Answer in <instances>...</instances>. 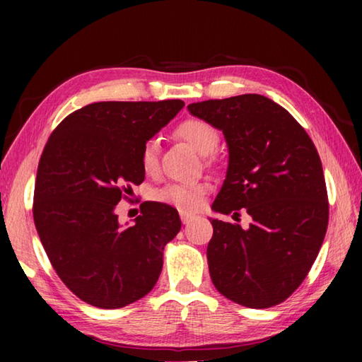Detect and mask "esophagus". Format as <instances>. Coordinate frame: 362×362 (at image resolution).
I'll list each match as a JSON object with an SVG mask.
<instances>
[{"mask_svg": "<svg viewBox=\"0 0 362 362\" xmlns=\"http://www.w3.org/2000/svg\"><path fill=\"white\" fill-rule=\"evenodd\" d=\"M194 218H196V217H194V216H192V214L180 212V220H182V223H183V225L189 223V222H192V220H194Z\"/></svg>", "mask_w": 362, "mask_h": 362, "instance_id": "obj_1", "label": "esophagus"}]
</instances>
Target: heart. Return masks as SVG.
Returning <instances> with one entry per match:
<instances>
[{"instance_id": "b5f03b06", "label": "heart", "mask_w": 362, "mask_h": 362, "mask_svg": "<svg viewBox=\"0 0 362 362\" xmlns=\"http://www.w3.org/2000/svg\"><path fill=\"white\" fill-rule=\"evenodd\" d=\"M175 136L185 140L193 146L199 155H211L217 148L218 132L216 127L203 119H187L180 122L175 129ZM159 146L155 139L146 140L142 150H140V166L144 173L153 175L158 173L159 168ZM207 183L193 182V183H168L159 188L155 193V199L159 203L174 206L175 209L182 212H194L198 211L204 203V196L207 193Z\"/></svg>"}]
</instances>
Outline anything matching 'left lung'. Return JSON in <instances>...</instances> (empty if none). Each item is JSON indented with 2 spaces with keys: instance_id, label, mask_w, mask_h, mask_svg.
Listing matches in <instances>:
<instances>
[{
  "instance_id": "8db88e82",
  "label": "left lung",
  "mask_w": 362,
  "mask_h": 362,
  "mask_svg": "<svg viewBox=\"0 0 362 362\" xmlns=\"http://www.w3.org/2000/svg\"><path fill=\"white\" fill-rule=\"evenodd\" d=\"M188 112L222 131L228 168L212 211L252 222L209 218L207 263L216 289L247 308H269L303 283L324 241L329 203L315 144L286 108L243 94L189 103Z\"/></svg>"
}]
</instances>
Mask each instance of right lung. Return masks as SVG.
Instances as JSON below:
<instances>
[{
  "label": "right lung",
  "mask_w": 362,
  "mask_h": 362,
  "mask_svg": "<svg viewBox=\"0 0 362 362\" xmlns=\"http://www.w3.org/2000/svg\"><path fill=\"white\" fill-rule=\"evenodd\" d=\"M183 105L95 102L66 116L49 137L36 174L35 226L59 278L83 302L122 308L155 287L164 246L180 231L179 212L148 201L142 216L122 226L115 209L145 179L144 144Z\"/></svg>",
  "instance_id": "obj_1"
}]
</instances>
